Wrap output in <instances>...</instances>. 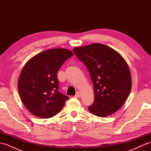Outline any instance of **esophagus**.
<instances>
[{
    "mask_svg": "<svg viewBox=\"0 0 151 151\" xmlns=\"http://www.w3.org/2000/svg\"><path fill=\"white\" fill-rule=\"evenodd\" d=\"M81 97V93H80V92L76 93V94L75 96V97H76V98H80Z\"/></svg>",
    "mask_w": 151,
    "mask_h": 151,
    "instance_id": "esophagus-1",
    "label": "esophagus"
}]
</instances>
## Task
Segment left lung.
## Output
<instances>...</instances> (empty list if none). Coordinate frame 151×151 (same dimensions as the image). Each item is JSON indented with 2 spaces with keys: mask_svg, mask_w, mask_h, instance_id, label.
I'll list each match as a JSON object with an SVG mask.
<instances>
[{
  "mask_svg": "<svg viewBox=\"0 0 151 151\" xmlns=\"http://www.w3.org/2000/svg\"><path fill=\"white\" fill-rule=\"evenodd\" d=\"M73 52L87 67L93 84L95 99L89 110L101 117L118 111L132 88L130 71L123 57L101 43L75 47Z\"/></svg>",
  "mask_w": 151,
  "mask_h": 151,
  "instance_id": "left-lung-1",
  "label": "left lung"
}]
</instances>
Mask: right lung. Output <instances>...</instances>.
<instances>
[{"label": "right lung", "instance_id": "1", "mask_svg": "<svg viewBox=\"0 0 151 151\" xmlns=\"http://www.w3.org/2000/svg\"><path fill=\"white\" fill-rule=\"evenodd\" d=\"M73 55L67 49H49L31 58L25 64L17 88L22 103L32 114L48 119L63 108L69 97L58 91L57 73Z\"/></svg>", "mask_w": 151, "mask_h": 151}]
</instances>
